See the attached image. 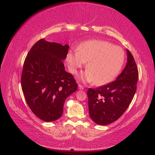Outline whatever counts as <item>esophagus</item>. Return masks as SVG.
Segmentation results:
<instances>
[{
	"mask_svg": "<svg viewBox=\"0 0 155 155\" xmlns=\"http://www.w3.org/2000/svg\"><path fill=\"white\" fill-rule=\"evenodd\" d=\"M78 89L79 90H84V87L83 86L82 84H79L78 85Z\"/></svg>",
	"mask_w": 155,
	"mask_h": 155,
	"instance_id": "esophagus-1",
	"label": "esophagus"
}]
</instances>
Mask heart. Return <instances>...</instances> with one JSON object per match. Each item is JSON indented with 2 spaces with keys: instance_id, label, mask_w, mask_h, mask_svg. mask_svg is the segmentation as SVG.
<instances>
[{
  "instance_id": "b5f03b06",
  "label": "heart",
  "mask_w": 155,
  "mask_h": 155,
  "mask_svg": "<svg viewBox=\"0 0 155 155\" xmlns=\"http://www.w3.org/2000/svg\"><path fill=\"white\" fill-rule=\"evenodd\" d=\"M125 59L122 48L101 40H91L82 43L78 50L69 51L67 61L71 73L76 74L84 66L87 69L80 77L83 81L94 82L97 86L113 81L120 72Z\"/></svg>"
}]
</instances>
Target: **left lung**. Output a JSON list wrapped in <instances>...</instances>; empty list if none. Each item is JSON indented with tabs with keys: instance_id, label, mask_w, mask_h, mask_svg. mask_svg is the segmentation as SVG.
I'll return each instance as SVG.
<instances>
[{
	"instance_id": "8db88e82",
	"label": "left lung",
	"mask_w": 155,
	"mask_h": 155,
	"mask_svg": "<svg viewBox=\"0 0 155 155\" xmlns=\"http://www.w3.org/2000/svg\"><path fill=\"white\" fill-rule=\"evenodd\" d=\"M127 51V64L114 81L109 84L89 88L87 92L90 118L97 124L107 125L120 118L136 93L138 70L132 54Z\"/></svg>"
}]
</instances>
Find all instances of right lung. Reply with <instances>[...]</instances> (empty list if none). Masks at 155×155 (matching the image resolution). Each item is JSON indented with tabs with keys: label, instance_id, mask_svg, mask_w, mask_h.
I'll return each instance as SVG.
<instances>
[{
	"label": "right lung",
	"instance_id": "add662e5",
	"mask_svg": "<svg viewBox=\"0 0 155 155\" xmlns=\"http://www.w3.org/2000/svg\"><path fill=\"white\" fill-rule=\"evenodd\" d=\"M69 46L39 40L23 63L21 88L33 113L45 122L56 120L63 111L67 97L77 90V83L66 72L63 61Z\"/></svg>",
	"mask_w": 155,
	"mask_h": 155
}]
</instances>
